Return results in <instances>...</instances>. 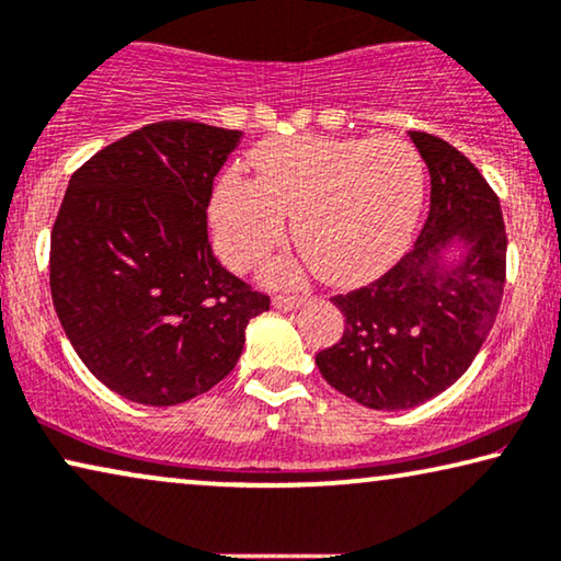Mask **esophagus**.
I'll use <instances>...</instances> for the list:
<instances>
[{"label":"esophagus","mask_w":561,"mask_h":561,"mask_svg":"<svg viewBox=\"0 0 561 561\" xmlns=\"http://www.w3.org/2000/svg\"><path fill=\"white\" fill-rule=\"evenodd\" d=\"M305 302L302 295H274V307L277 310H295V307H299Z\"/></svg>","instance_id":"34e87169"}]
</instances>
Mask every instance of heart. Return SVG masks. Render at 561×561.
<instances>
[{
	"label": "heart",
	"instance_id": "obj_1",
	"mask_svg": "<svg viewBox=\"0 0 561 561\" xmlns=\"http://www.w3.org/2000/svg\"><path fill=\"white\" fill-rule=\"evenodd\" d=\"M259 178L228 170L210 195V228L220 259L251 270L295 241L325 282L358 284L397 262L412 239L427 193L416 149L393 137H282L251 152ZM274 264L272 277H289Z\"/></svg>",
	"mask_w": 561,
	"mask_h": 561
}]
</instances>
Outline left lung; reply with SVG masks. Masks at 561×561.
I'll return each instance as SVG.
<instances>
[{
	"label": "left lung",
	"instance_id": "1",
	"mask_svg": "<svg viewBox=\"0 0 561 561\" xmlns=\"http://www.w3.org/2000/svg\"><path fill=\"white\" fill-rule=\"evenodd\" d=\"M427 162L430 216L381 279L333 297L343 337L314 356L325 381L368 409H409L460 378L491 333L506 284L501 203L445 139L409 131ZM462 242L460 257H447Z\"/></svg>",
	"mask_w": 561,
	"mask_h": 561
}]
</instances>
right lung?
<instances>
[{"label":"right lung","instance_id":"1","mask_svg":"<svg viewBox=\"0 0 561 561\" xmlns=\"http://www.w3.org/2000/svg\"><path fill=\"white\" fill-rule=\"evenodd\" d=\"M241 131L157 122L70 178L50 236V291L85 368L119 397L172 407L231 374L270 295L208 241L213 180Z\"/></svg>","mask_w":561,"mask_h":561}]
</instances>
